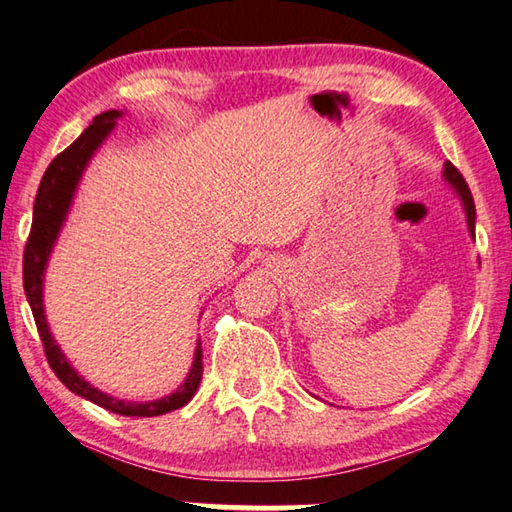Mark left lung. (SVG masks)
<instances>
[{
    "mask_svg": "<svg viewBox=\"0 0 512 512\" xmlns=\"http://www.w3.org/2000/svg\"><path fill=\"white\" fill-rule=\"evenodd\" d=\"M443 180H446L448 185L455 189V194L459 196L461 205H464L466 223H468V234L475 238V218H477V214H475V200H472V194H470V189L466 185L464 176H461V173L455 167H452L450 162H446V165H443Z\"/></svg>",
    "mask_w": 512,
    "mask_h": 512,
    "instance_id": "obj_1",
    "label": "left lung"
}]
</instances>
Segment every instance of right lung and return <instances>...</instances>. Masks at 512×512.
I'll use <instances>...</instances> for the list:
<instances>
[{"instance_id":"right-lung-1","label":"right lung","mask_w":512,"mask_h":512,"mask_svg":"<svg viewBox=\"0 0 512 512\" xmlns=\"http://www.w3.org/2000/svg\"><path fill=\"white\" fill-rule=\"evenodd\" d=\"M122 115V111H106L100 113L98 118H93L89 127L77 138L71 147H66L60 156L48 165L44 171L40 189H37L35 196V207H33V225L31 234L26 240L24 249V292L28 298V305L33 310V318L37 325V332H40V339L44 345L46 361L51 365L57 379H60L66 388H69L77 397L95 403L109 412L122 414V417H158V414H167L187 406L194 397L200 379H202V347L200 341L196 345L194 363H191V370L187 379L182 381L180 388L169 394V397H162L156 401H122L115 399L111 394H104L102 390L93 388L89 381H84L80 374L75 372L69 359L62 354L60 345L55 343L51 330H48L46 316H44V272L48 256L53 252V245L57 236H60L62 225L69 214L71 202L75 196V189L80 185V178L93 158V153L98 151L100 144L109 138V133L115 127V120Z\"/></svg>"}]
</instances>
